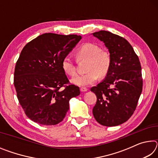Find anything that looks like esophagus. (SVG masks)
Segmentation results:
<instances>
[{
  "label": "esophagus",
  "mask_w": 158,
  "mask_h": 158,
  "mask_svg": "<svg viewBox=\"0 0 158 158\" xmlns=\"http://www.w3.org/2000/svg\"><path fill=\"white\" fill-rule=\"evenodd\" d=\"M80 90H81V92H86L88 90V89H86V88L85 87H81V89H80Z\"/></svg>",
  "instance_id": "esophagus-1"
}]
</instances>
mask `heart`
<instances>
[{"label":"heart","instance_id":"1","mask_svg":"<svg viewBox=\"0 0 158 158\" xmlns=\"http://www.w3.org/2000/svg\"><path fill=\"white\" fill-rule=\"evenodd\" d=\"M75 55L78 60H87L88 73L72 79L73 84L79 86H86L95 83L98 76L103 77L107 74L111 65V57L108 52L101 50L98 45L85 43L79 48ZM62 68L65 73L69 76L76 74L75 65L68 57L63 60Z\"/></svg>","mask_w":158,"mask_h":158}]
</instances>
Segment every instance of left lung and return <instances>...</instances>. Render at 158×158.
I'll list each match as a JSON object with an SVG mask.
<instances>
[{"mask_svg":"<svg viewBox=\"0 0 158 158\" xmlns=\"http://www.w3.org/2000/svg\"><path fill=\"white\" fill-rule=\"evenodd\" d=\"M92 35L104 42L111 57L105 79L90 89L97 96L93 114L100 125L116 126L126 122L137 107L143 86L141 64L123 37L106 31Z\"/></svg>","mask_w":158,"mask_h":158,"instance_id":"left-lung-1","label":"left lung"}]
</instances>
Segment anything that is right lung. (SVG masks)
Wrapping results in <instances>:
<instances>
[{
  "mask_svg": "<svg viewBox=\"0 0 158 158\" xmlns=\"http://www.w3.org/2000/svg\"><path fill=\"white\" fill-rule=\"evenodd\" d=\"M81 39L77 35L44 33L23 48L16 63L14 85L31 121L45 125L59 123L69 110V100L80 94L78 86L65 85L69 80L62 62Z\"/></svg>",
  "mask_w": 158,
  "mask_h": 158,
  "instance_id": "1",
  "label": "right lung"
}]
</instances>
